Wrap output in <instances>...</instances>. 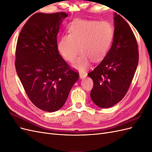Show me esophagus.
<instances>
[{
  "label": "esophagus",
  "mask_w": 152,
  "mask_h": 152,
  "mask_svg": "<svg viewBox=\"0 0 152 152\" xmlns=\"http://www.w3.org/2000/svg\"><path fill=\"white\" fill-rule=\"evenodd\" d=\"M87 76V74L86 73H84V72H80L79 73V77H80V79H84V78L86 77Z\"/></svg>",
  "instance_id": "esophagus-1"
}]
</instances>
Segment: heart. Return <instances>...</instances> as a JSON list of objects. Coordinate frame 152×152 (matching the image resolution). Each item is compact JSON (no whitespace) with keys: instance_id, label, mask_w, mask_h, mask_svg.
<instances>
[{"instance_id":"heart-1","label":"heart","mask_w":152,"mask_h":152,"mask_svg":"<svg viewBox=\"0 0 152 152\" xmlns=\"http://www.w3.org/2000/svg\"><path fill=\"white\" fill-rule=\"evenodd\" d=\"M68 32L58 40V50L64 59L72 62L80 48L81 53L73 66L80 71L89 67L91 59L98 61L107 55L113 37V26L106 21L77 20Z\"/></svg>"}]
</instances>
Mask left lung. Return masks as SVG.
<instances>
[{
    "instance_id": "1",
    "label": "left lung",
    "mask_w": 152,
    "mask_h": 152,
    "mask_svg": "<svg viewBox=\"0 0 152 152\" xmlns=\"http://www.w3.org/2000/svg\"><path fill=\"white\" fill-rule=\"evenodd\" d=\"M114 25L111 48L88 73L94 82L91 98L103 108L112 107L125 96L139 60L137 41L130 26L117 13L114 14Z\"/></svg>"
}]
</instances>
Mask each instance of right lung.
Returning a JSON list of instances; mask_svg holds the SVG:
<instances>
[{
  "label": "right lung",
  "instance_id": "1",
  "mask_svg": "<svg viewBox=\"0 0 152 152\" xmlns=\"http://www.w3.org/2000/svg\"><path fill=\"white\" fill-rule=\"evenodd\" d=\"M65 12L36 13L18 37L15 66L31 102L39 109L53 112L65 103L79 75L62 58L57 35Z\"/></svg>",
  "mask_w": 152,
  "mask_h": 152
}]
</instances>
